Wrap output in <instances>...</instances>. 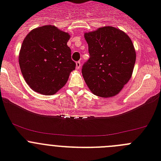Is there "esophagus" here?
Masks as SVG:
<instances>
[{
	"label": "esophagus",
	"instance_id": "obj_1",
	"mask_svg": "<svg viewBox=\"0 0 161 161\" xmlns=\"http://www.w3.org/2000/svg\"><path fill=\"white\" fill-rule=\"evenodd\" d=\"M80 66H81V63H80V61H77V62L76 63V69H80Z\"/></svg>",
	"mask_w": 161,
	"mask_h": 161
}]
</instances>
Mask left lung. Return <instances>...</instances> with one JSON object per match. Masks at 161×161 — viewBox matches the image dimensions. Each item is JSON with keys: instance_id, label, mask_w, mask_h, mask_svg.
I'll return each instance as SVG.
<instances>
[{"instance_id": "left-lung-1", "label": "left lung", "mask_w": 161, "mask_h": 161, "mask_svg": "<svg viewBox=\"0 0 161 161\" xmlns=\"http://www.w3.org/2000/svg\"><path fill=\"white\" fill-rule=\"evenodd\" d=\"M89 59L82 68L85 83L94 95L119 94L131 78L136 53L130 37L114 26L85 33Z\"/></svg>"}]
</instances>
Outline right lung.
<instances>
[{
	"mask_svg": "<svg viewBox=\"0 0 161 161\" xmlns=\"http://www.w3.org/2000/svg\"><path fill=\"white\" fill-rule=\"evenodd\" d=\"M70 35L55 25L33 29L22 42L19 66L25 82L34 91L53 95L68 81L76 68L67 42Z\"/></svg>",
	"mask_w": 161,
	"mask_h": 161,
	"instance_id": "1",
	"label": "right lung"
}]
</instances>
